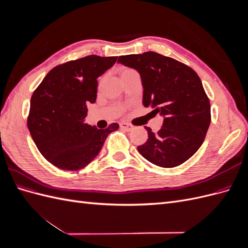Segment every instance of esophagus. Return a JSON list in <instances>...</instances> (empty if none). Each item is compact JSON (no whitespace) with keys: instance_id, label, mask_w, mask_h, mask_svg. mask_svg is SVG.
Segmentation results:
<instances>
[{"instance_id":"1","label":"esophagus","mask_w":248,"mask_h":248,"mask_svg":"<svg viewBox=\"0 0 248 248\" xmlns=\"http://www.w3.org/2000/svg\"><path fill=\"white\" fill-rule=\"evenodd\" d=\"M120 127H121V128H123V129H125V130H127V131H130V130L133 129V125L129 124V123H121V124H120Z\"/></svg>"}]
</instances>
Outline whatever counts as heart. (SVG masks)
<instances>
[{
	"label": "heart",
	"mask_w": 248,
	"mask_h": 248,
	"mask_svg": "<svg viewBox=\"0 0 248 248\" xmlns=\"http://www.w3.org/2000/svg\"><path fill=\"white\" fill-rule=\"evenodd\" d=\"M119 71H120V76H121V78H122L123 77L127 76V74H129V73L136 71V70H133L132 68H129V67H121Z\"/></svg>",
	"instance_id": "obj_1"
}]
</instances>
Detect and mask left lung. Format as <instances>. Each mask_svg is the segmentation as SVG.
Here are the masks:
<instances>
[{"mask_svg":"<svg viewBox=\"0 0 248 248\" xmlns=\"http://www.w3.org/2000/svg\"><path fill=\"white\" fill-rule=\"evenodd\" d=\"M118 62L139 71L142 104L164 117L157 132L145 126L149 139L138 147L140 154L161 168H175L189 159L202 146L211 122L210 101L197 72L155 51L120 56Z\"/></svg>","mask_w":248,"mask_h":248,"instance_id":"left-lung-1","label":"left lung"}]
</instances>
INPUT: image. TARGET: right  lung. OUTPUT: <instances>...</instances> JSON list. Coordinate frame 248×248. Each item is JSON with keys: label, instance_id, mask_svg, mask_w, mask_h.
I'll return each instance as SVG.
<instances>
[{"label": "right lung", "instance_id": "right-lung-1", "mask_svg": "<svg viewBox=\"0 0 248 248\" xmlns=\"http://www.w3.org/2000/svg\"><path fill=\"white\" fill-rule=\"evenodd\" d=\"M118 57L87 56L52 68L31 97L28 128L39 152L48 162L65 170H78L98 155L108 136L106 129L84 123L87 104L97 96V78L114 65Z\"/></svg>", "mask_w": 248, "mask_h": 248}]
</instances>
